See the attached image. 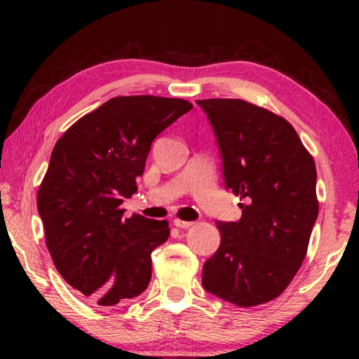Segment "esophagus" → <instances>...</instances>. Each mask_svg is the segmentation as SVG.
<instances>
[{
	"label": "esophagus",
	"mask_w": 359,
	"mask_h": 359,
	"mask_svg": "<svg viewBox=\"0 0 359 359\" xmlns=\"http://www.w3.org/2000/svg\"><path fill=\"white\" fill-rule=\"evenodd\" d=\"M173 224L176 225L178 229H189L193 222H188V220H181V219H175Z\"/></svg>",
	"instance_id": "1"
}]
</instances>
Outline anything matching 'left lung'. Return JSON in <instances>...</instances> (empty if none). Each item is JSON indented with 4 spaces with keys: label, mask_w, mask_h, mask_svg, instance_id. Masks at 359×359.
I'll return each mask as SVG.
<instances>
[{
    "label": "left lung",
    "mask_w": 359,
    "mask_h": 359,
    "mask_svg": "<svg viewBox=\"0 0 359 359\" xmlns=\"http://www.w3.org/2000/svg\"><path fill=\"white\" fill-rule=\"evenodd\" d=\"M222 156L238 222H217L220 245L204 263L208 292L238 307L276 299L306 258L318 215L317 170L286 119L243 100H201Z\"/></svg>",
    "instance_id": "1"
}]
</instances>
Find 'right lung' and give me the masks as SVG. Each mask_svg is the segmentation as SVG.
I'll use <instances>...</instances> for the list:
<instances>
[{
	"label": "right lung",
	"instance_id": "obj_1",
	"mask_svg": "<svg viewBox=\"0 0 359 359\" xmlns=\"http://www.w3.org/2000/svg\"><path fill=\"white\" fill-rule=\"evenodd\" d=\"M191 109L178 97L117 96L53 147L37 194L46 243L62 278L97 306L149 286L151 252L168 240V222L124 219L121 204L137 191L155 137Z\"/></svg>",
	"mask_w": 359,
	"mask_h": 359
}]
</instances>
